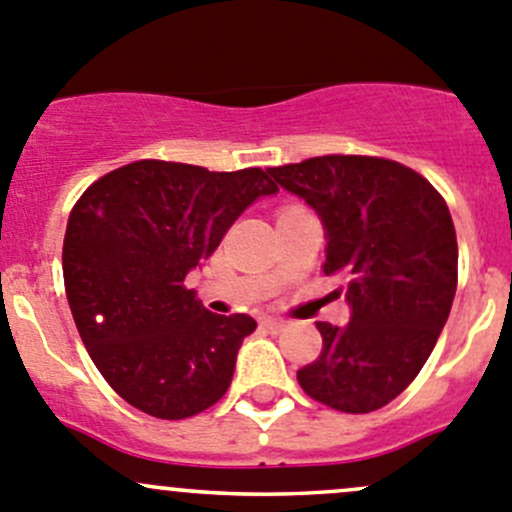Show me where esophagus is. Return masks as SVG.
I'll use <instances>...</instances> for the list:
<instances>
[{"label":"esophagus","instance_id":"obj_1","mask_svg":"<svg viewBox=\"0 0 512 512\" xmlns=\"http://www.w3.org/2000/svg\"><path fill=\"white\" fill-rule=\"evenodd\" d=\"M260 327L270 329V332H282V329L287 327V322L285 319H277V317H262Z\"/></svg>","mask_w":512,"mask_h":512}]
</instances>
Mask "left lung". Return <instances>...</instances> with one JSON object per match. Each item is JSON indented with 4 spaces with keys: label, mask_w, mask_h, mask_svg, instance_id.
<instances>
[{
    "label": "left lung",
    "mask_w": 512,
    "mask_h": 512,
    "mask_svg": "<svg viewBox=\"0 0 512 512\" xmlns=\"http://www.w3.org/2000/svg\"><path fill=\"white\" fill-rule=\"evenodd\" d=\"M327 230L324 275L347 285L352 322H317L322 352L297 371L304 394L344 414L394 401L431 356L458 285L456 227L416 170L376 156L270 168Z\"/></svg>",
    "instance_id": "1"
}]
</instances>
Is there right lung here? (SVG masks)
Masks as SVG:
<instances>
[{"mask_svg": "<svg viewBox=\"0 0 512 512\" xmlns=\"http://www.w3.org/2000/svg\"><path fill=\"white\" fill-rule=\"evenodd\" d=\"M272 193L262 168L148 158L98 178L71 208L61 265L76 329L108 386L143 414L180 421L225 396L257 324L208 312L183 282Z\"/></svg>", "mask_w": 512, "mask_h": 512, "instance_id": "right-lung-1", "label": "right lung"}]
</instances>
